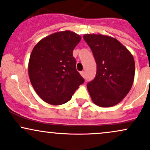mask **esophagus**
I'll list each match as a JSON object with an SVG mask.
<instances>
[{"mask_svg": "<svg viewBox=\"0 0 150 150\" xmlns=\"http://www.w3.org/2000/svg\"><path fill=\"white\" fill-rule=\"evenodd\" d=\"M80 75H82V76L83 77H85V71L80 72Z\"/></svg>", "mask_w": 150, "mask_h": 150, "instance_id": "obj_1", "label": "esophagus"}]
</instances>
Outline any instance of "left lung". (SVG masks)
<instances>
[{"mask_svg":"<svg viewBox=\"0 0 150 150\" xmlns=\"http://www.w3.org/2000/svg\"><path fill=\"white\" fill-rule=\"evenodd\" d=\"M97 63L94 79L87 87L93 102L111 107L120 102L131 89L135 77L133 56L115 38L102 34H85Z\"/></svg>","mask_w":150,"mask_h":150,"instance_id":"obj_1","label":"left lung"}]
</instances>
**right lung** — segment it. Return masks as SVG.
<instances>
[{"label": "right lung", "mask_w": 150, "mask_h": 150, "mask_svg": "<svg viewBox=\"0 0 150 150\" xmlns=\"http://www.w3.org/2000/svg\"><path fill=\"white\" fill-rule=\"evenodd\" d=\"M80 40L79 34L70 31L56 32L39 41L32 50L29 77L39 97L48 104L68 102L85 82L73 56Z\"/></svg>", "instance_id": "right-lung-1"}]
</instances>
